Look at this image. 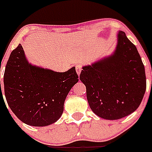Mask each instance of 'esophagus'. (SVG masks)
<instances>
[{
  "mask_svg": "<svg viewBox=\"0 0 152 152\" xmlns=\"http://www.w3.org/2000/svg\"><path fill=\"white\" fill-rule=\"evenodd\" d=\"M76 72H77V74L78 75H80L81 72V70H82V65L80 64H76Z\"/></svg>",
  "mask_w": 152,
  "mask_h": 152,
  "instance_id": "obj_1",
  "label": "esophagus"
}]
</instances>
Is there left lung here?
<instances>
[{
  "mask_svg": "<svg viewBox=\"0 0 152 152\" xmlns=\"http://www.w3.org/2000/svg\"><path fill=\"white\" fill-rule=\"evenodd\" d=\"M80 79L86 86L91 110L107 120H118L133 113L146 91L141 57L121 31L118 33V44L113 54L83 66Z\"/></svg>",
  "mask_w": 152,
  "mask_h": 152,
  "instance_id": "left-lung-1",
  "label": "left lung"
}]
</instances>
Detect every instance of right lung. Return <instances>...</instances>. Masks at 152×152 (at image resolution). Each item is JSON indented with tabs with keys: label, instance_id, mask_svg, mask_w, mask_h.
<instances>
[{
	"label": "right lung",
	"instance_id": "obj_1",
	"mask_svg": "<svg viewBox=\"0 0 152 152\" xmlns=\"http://www.w3.org/2000/svg\"><path fill=\"white\" fill-rule=\"evenodd\" d=\"M78 81L75 67L57 72L32 65L19 44L6 64L4 95L10 109L21 121L32 126H46L61 118L64 100Z\"/></svg>",
	"mask_w": 152,
	"mask_h": 152
}]
</instances>
